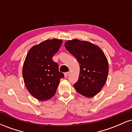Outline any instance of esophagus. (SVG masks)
<instances>
[{"label":"esophagus","mask_w":132,"mask_h":132,"mask_svg":"<svg viewBox=\"0 0 132 132\" xmlns=\"http://www.w3.org/2000/svg\"><path fill=\"white\" fill-rule=\"evenodd\" d=\"M69 72H65V73H64V77H65V78H67L68 76H69Z\"/></svg>","instance_id":"esophagus-1"}]
</instances>
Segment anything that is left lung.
Here are the masks:
<instances>
[{
	"mask_svg": "<svg viewBox=\"0 0 132 132\" xmlns=\"http://www.w3.org/2000/svg\"><path fill=\"white\" fill-rule=\"evenodd\" d=\"M64 46L80 66L75 89L86 97L95 96L104 87L108 76L109 64L105 54L97 45L87 41L69 40Z\"/></svg>",
	"mask_w": 132,
	"mask_h": 132,
	"instance_id": "1",
	"label": "left lung"
}]
</instances>
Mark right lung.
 <instances>
[{
	"instance_id": "right-lung-1",
	"label": "right lung",
	"mask_w": 132,
	"mask_h": 132,
	"mask_svg": "<svg viewBox=\"0 0 132 132\" xmlns=\"http://www.w3.org/2000/svg\"><path fill=\"white\" fill-rule=\"evenodd\" d=\"M62 43L58 39L44 41L31 47L25 57L22 69L24 83L30 94L39 101L50 99L55 94L60 79L64 78L52 59Z\"/></svg>"
}]
</instances>
